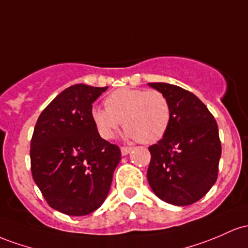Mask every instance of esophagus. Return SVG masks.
<instances>
[{"instance_id": "34e87169", "label": "esophagus", "mask_w": 248, "mask_h": 248, "mask_svg": "<svg viewBox=\"0 0 248 248\" xmlns=\"http://www.w3.org/2000/svg\"><path fill=\"white\" fill-rule=\"evenodd\" d=\"M132 151V147H127V146H123L121 147V152H122V155H127L130 154V152Z\"/></svg>"}]
</instances>
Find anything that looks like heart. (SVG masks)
I'll use <instances>...</instances> for the list:
<instances>
[{
  "label": "heart",
  "instance_id": "obj_1",
  "mask_svg": "<svg viewBox=\"0 0 248 248\" xmlns=\"http://www.w3.org/2000/svg\"><path fill=\"white\" fill-rule=\"evenodd\" d=\"M104 107L91 110L94 127L104 139L112 138L123 122L124 138L155 143L164 137L171 122L168 97L158 90L117 89L104 99Z\"/></svg>",
  "mask_w": 248,
  "mask_h": 248
}]
</instances>
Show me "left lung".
I'll return each instance as SVG.
<instances>
[{"instance_id": "8db88e82", "label": "left lung", "mask_w": 248, "mask_h": 248, "mask_svg": "<svg viewBox=\"0 0 248 248\" xmlns=\"http://www.w3.org/2000/svg\"><path fill=\"white\" fill-rule=\"evenodd\" d=\"M168 97L171 122L164 137L149 147L150 187L158 198L187 206L217 182L221 155L218 125L196 94L168 83H149Z\"/></svg>"}]
</instances>
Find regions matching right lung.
<instances>
[{
	"instance_id": "obj_1",
	"label": "right lung",
	"mask_w": 248,
	"mask_h": 248,
	"mask_svg": "<svg viewBox=\"0 0 248 248\" xmlns=\"http://www.w3.org/2000/svg\"><path fill=\"white\" fill-rule=\"evenodd\" d=\"M108 87L75 84L38 117L30 143L34 182L50 207L87 216L107 199L121 150L97 132L93 103Z\"/></svg>"
}]
</instances>
